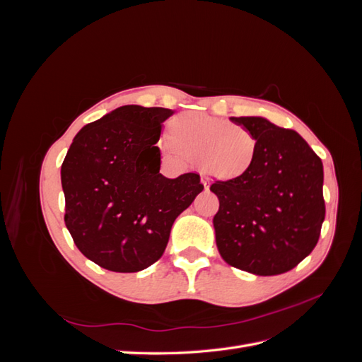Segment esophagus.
Segmentation results:
<instances>
[{
  "mask_svg": "<svg viewBox=\"0 0 362 362\" xmlns=\"http://www.w3.org/2000/svg\"><path fill=\"white\" fill-rule=\"evenodd\" d=\"M201 181H202V184H204V187L205 189H208V187H210V178H208L206 177V175H201Z\"/></svg>",
  "mask_w": 362,
  "mask_h": 362,
  "instance_id": "esophagus-1",
  "label": "esophagus"
}]
</instances>
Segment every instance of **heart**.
Wrapping results in <instances>:
<instances>
[{
	"instance_id": "1",
	"label": "heart",
	"mask_w": 362,
	"mask_h": 362,
	"mask_svg": "<svg viewBox=\"0 0 362 362\" xmlns=\"http://www.w3.org/2000/svg\"><path fill=\"white\" fill-rule=\"evenodd\" d=\"M163 148L199 161L202 169L217 178H238L257 156V137L245 127L233 125L204 113H182L170 124V137Z\"/></svg>"
}]
</instances>
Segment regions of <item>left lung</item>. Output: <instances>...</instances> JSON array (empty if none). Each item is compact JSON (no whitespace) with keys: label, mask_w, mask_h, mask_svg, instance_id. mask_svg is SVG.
Returning <instances> with one entry per match:
<instances>
[{"label":"left lung","mask_w":362,"mask_h":362,"mask_svg":"<svg viewBox=\"0 0 362 362\" xmlns=\"http://www.w3.org/2000/svg\"><path fill=\"white\" fill-rule=\"evenodd\" d=\"M257 137V156L242 177L217 180L216 245L229 266L258 276L281 275L308 257L325 221L323 164L288 128L264 117H231Z\"/></svg>","instance_id":"8db88e82"}]
</instances>
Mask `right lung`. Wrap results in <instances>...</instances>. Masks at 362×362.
<instances>
[{
  "label": "right lung",
  "mask_w": 362,
  "mask_h": 362,
  "mask_svg": "<svg viewBox=\"0 0 362 362\" xmlns=\"http://www.w3.org/2000/svg\"><path fill=\"white\" fill-rule=\"evenodd\" d=\"M172 110L124 105L87 124L62 164L64 223L81 254L103 269L154 264L172 225L202 190L198 173H160L157 141Z\"/></svg>",
  "instance_id": "obj_1"
}]
</instances>
